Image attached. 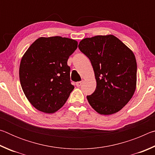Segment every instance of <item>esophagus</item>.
<instances>
[{"label": "esophagus", "mask_w": 155, "mask_h": 155, "mask_svg": "<svg viewBox=\"0 0 155 155\" xmlns=\"http://www.w3.org/2000/svg\"><path fill=\"white\" fill-rule=\"evenodd\" d=\"M82 83H83V81H80V82H77L76 83V85H77V87H80V86L82 85Z\"/></svg>", "instance_id": "1"}]
</instances>
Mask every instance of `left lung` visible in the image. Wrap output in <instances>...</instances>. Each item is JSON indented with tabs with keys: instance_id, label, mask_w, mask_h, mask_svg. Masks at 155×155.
I'll return each mask as SVG.
<instances>
[{
	"instance_id": "8db88e82",
	"label": "left lung",
	"mask_w": 155,
	"mask_h": 155,
	"mask_svg": "<svg viewBox=\"0 0 155 155\" xmlns=\"http://www.w3.org/2000/svg\"><path fill=\"white\" fill-rule=\"evenodd\" d=\"M80 51L90 60L96 88L87 96L91 107L101 115L121 110L134 94L137 82V62L133 52L112 35L83 39Z\"/></svg>"
}]
</instances>
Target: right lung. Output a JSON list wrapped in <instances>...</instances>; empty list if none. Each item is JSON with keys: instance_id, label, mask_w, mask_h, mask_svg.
Wrapping results in <instances>:
<instances>
[{"instance_id": "1", "label": "right lung", "mask_w": 155, "mask_h": 155, "mask_svg": "<svg viewBox=\"0 0 155 155\" xmlns=\"http://www.w3.org/2000/svg\"><path fill=\"white\" fill-rule=\"evenodd\" d=\"M77 41L60 36L40 38L21 60V87L31 104L52 114L61 108L74 90L67 61L77 48Z\"/></svg>"}]
</instances>
